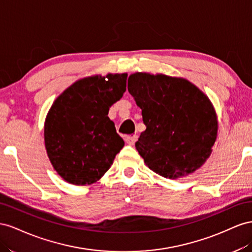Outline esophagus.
<instances>
[{
    "instance_id": "obj_1",
    "label": "esophagus",
    "mask_w": 252,
    "mask_h": 252,
    "mask_svg": "<svg viewBox=\"0 0 252 252\" xmlns=\"http://www.w3.org/2000/svg\"><path fill=\"white\" fill-rule=\"evenodd\" d=\"M125 140H126V142L127 143V145L133 146L134 143H135L136 141H137V136H136V135H128V136H126Z\"/></svg>"
}]
</instances>
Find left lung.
Masks as SVG:
<instances>
[{
	"mask_svg": "<svg viewBox=\"0 0 252 252\" xmlns=\"http://www.w3.org/2000/svg\"><path fill=\"white\" fill-rule=\"evenodd\" d=\"M127 91L146 125L135 143L146 166L169 179L202 167L219 128L217 112L205 93L185 78L150 73L130 75Z\"/></svg>",
	"mask_w": 252,
	"mask_h": 252,
	"instance_id": "1",
	"label": "left lung"
}]
</instances>
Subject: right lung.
I'll return each instance as SVG.
<instances>
[{
    "instance_id": "1",
    "label": "right lung",
    "mask_w": 252,
    "mask_h": 252,
    "mask_svg": "<svg viewBox=\"0 0 252 252\" xmlns=\"http://www.w3.org/2000/svg\"><path fill=\"white\" fill-rule=\"evenodd\" d=\"M126 77L124 73L79 79L50 106L44 122L46 153L68 184L97 183L124 148L107 114L126 92Z\"/></svg>"
}]
</instances>
